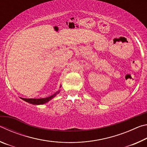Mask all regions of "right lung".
Listing matches in <instances>:
<instances>
[{"label": "right lung", "mask_w": 147, "mask_h": 147, "mask_svg": "<svg viewBox=\"0 0 147 147\" xmlns=\"http://www.w3.org/2000/svg\"><path fill=\"white\" fill-rule=\"evenodd\" d=\"M59 91L56 92V93H54L53 95L49 96V97L44 98H22L23 100L27 102L28 103H30L32 104H36V105H39V104H43L47 102H49V100H51V99H53L57 94L59 93Z\"/></svg>", "instance_id": "1"}]
</instances>
